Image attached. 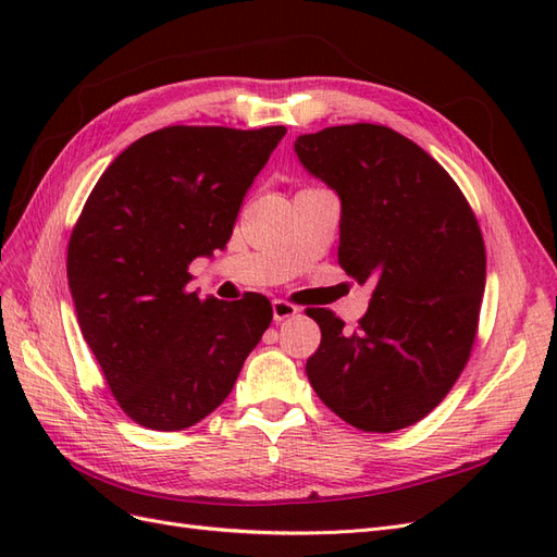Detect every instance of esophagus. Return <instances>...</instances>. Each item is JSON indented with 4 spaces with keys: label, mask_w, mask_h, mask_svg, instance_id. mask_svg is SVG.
Listing matches in <instances>:
<instances>
[{
    "label": "esophagus",
    "mask_w": 557,
    "mask_h": 557,
    "mask_svg": "<svg viewBox=\"0 0 557 557\" xmlns=\"http://www.w3.org/2000/svg\"><path fill=\"white\" fill-rule=\"evenodd\" d=\"M272 311H274L276 323H283V320H288V318L299 313V309L295 305H290V301H283V299L272 301Z\"/></svg>",
    "instance_id": "1"
}]
</instances>
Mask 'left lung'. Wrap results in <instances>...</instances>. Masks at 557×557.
<instances>
[{
	"label": "left lung",
	"instance_id": "left-lung-1",
	"mask_svg": "<svg viewBox=\"0 0 557 557\" xmlns=\"http://www.w3.org/2000/svg\"><path fill=\"white\" fill-rule=\"evenodd\" d=\"M295 153L342 201L339 264L374 285L352 334L311 309V387L352 428H409L446 397L474 344L485 288L476 218L444 166L391 127H325L297 137Z\"/></svg>",
	"mask_w": 557,
	"mask_h": 557
}]
</instances>
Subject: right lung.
<instances>
[{"mask_svg":"<svg viewBox=\"0 0 557 557\" xmlns=\"http://www.w3.org/2000/svg\"><path fill=\"white\" fill-rule=\"evenodd\" d=\"M283 137V125L150 132L109 164L83 207L66 278L83 339L134 423L176 432L207 418L272 323L262 295L188 293V264L225 248Z\"/></svg>","mask_w":557,"mask_h":557,"instance_id":"right-lung-1","label":"right lung"}]
</instances>
